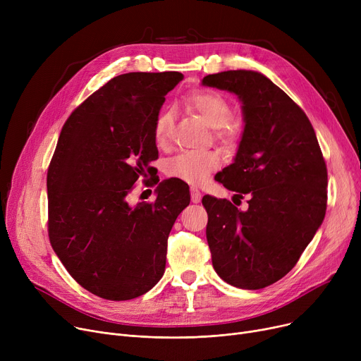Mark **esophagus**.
I'll use <instances>...</instances> for the list:
<instances>
[{"label":"esophagus","instance_id":"esophagus-1","mask_svg":"<svg viewBox=\"0 0 361 361\" xmlns=\"http://www.w3.org/2000/svg\"><path fill=\"white\" fill-rule=\"evenodd\" d=\"M190 193H192V202L193 203H199L202 200V193L197 190L196 187L190 188Z\"/></svg>","mask_w":361,"mask_h":361}]
</instances>
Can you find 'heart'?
Returning <instances> with one entry per match:
<instances>
[{
    "instance_id": "obj_1",
    "label": "heart",
    "mask_w": 361,
    "mask_h": 361,
    "mask_svg": "<svg viewBox=\"0 0 361 361\" xmlns=\"http://www.w3.org/2000/svg\"><path fill=\"white\" fill-rule=\"evenodd\" d=\"M184 104L215 128V137L225 146H233L241 136L243 124L231 117V105L221 93L206 89H193L184 97ZM174 117L169 109L158 114L154 123V137L159 147L165 146L173 136ZM221 166V155L216 150L183 152L171 158L165 165L169 178L190 185L203 184Z\"/></svg>"
}]
</instances>
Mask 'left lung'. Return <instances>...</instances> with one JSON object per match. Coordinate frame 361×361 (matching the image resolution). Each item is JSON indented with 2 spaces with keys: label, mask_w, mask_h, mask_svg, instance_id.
<instances>
[{
  "label": "left lung",
  "mask_w": 361,
  "mask_h": 361,
  "mask_svg": "<svg viewBox=\"0 0 361 361\" xmlns=\"http://www.w3.org/2000/svg\"><path fill=\"white\" fill-rule=\"evenodd\" d=\"M202 85L228 90L243 104L237 155L215 180L235 197L250 196L244 212L203 196L214 269L237 288H264L295 267L324 222L326 164L305 111L267 75L230 70L206 75Z\"/></svg>",
  "instance_id": "8db88e82"
}]
</instances>
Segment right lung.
Instances as JSON below:
<instances>
[{
	"label": "right lung",
	"mask_w": 361,
	"mask_h": 361,
	"mask_svg": "<svg viewBox=\"0 0 361 361\" xmlns=\"http://www.w3.org/2000/svg\"><path fill=\"white\" fill-rule=\"evenodd\" d=\"M181 80L178 71L117 75L61 130L47 176L48 235L67 272L101 298L131 300L157 286L169 231L190 203L188 185L171 180H154L155 202L127 200L158 158L154 123Z\"/></svg>",
	"instance_id": "add662e5"
}]
</instances>
